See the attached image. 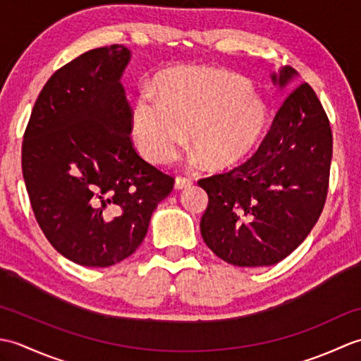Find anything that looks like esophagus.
Here are the masks:
<instances>
[{"label":"esophagus","instance_id":"esophagus-1","mask_svg":"<svg viewBox=\"0 0 361 361\" xmlns=\"http://www.w3.org/2000/svg\"><path fill=\"white\" fill-rule=\"evenodd\" d=\"M194 183V180L190 178V176H188V175H178L175 178V188L176 189H183V188H188V186H190Z\"/></svg>","mask_w":361,"mask_h":361}]
</instances>
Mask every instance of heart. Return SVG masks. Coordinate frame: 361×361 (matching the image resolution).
Returning <instances> with one entry per match:
<instances>
[{"instance_id":"b5f03b06","label":"heart","mask_w":361,"mask_h":361,"mask_svg":"<svg viewBox=\"0 0 361 361\" xmlns=\"http://www.w3.org/2000/svg\"><path fill=\"white\" fill-rule=\"evenodd\" d=\"M159 102L144 91L133 110V135L153 163L173 158L192 133L204 166L239 164L262 141L268 111L240 75L217 68H183L159 80Z\"/></svg>"}]
</instances>
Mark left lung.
<instances>
[{
  "label": "left lung",
  "mask_w": 361,
  "mask_h": 361,
  "mask_svg": "<svg viewBox=\"0 0 361 361\" xmlns=\"http://www.w3.org/2000/svg\"><path fill=\"white\" fill-rule=\"evenodd\" d=\"M296 71L271 79L286 87ZM332 130L315 91L301 83L287 96L255 155L231 171L198 180L209 197L200 231L225 262L267 267L286 259L323 212Z\"/></svg>",
  "instance_id": "obj_1"
}]
</instances>
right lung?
Listing matches in <instances>:
<instances>
[{
	"label": "right lung",
	"instance_id": "right-lung-1",
	"mask_svg": "<svg viewBox=\"0 0 361 361\" xmlns=\"http://www.w3.org/2000/svg\"><path fill=\"white\" fill-rule=\"evenodd\" d=\"M122 44L82 54L38 94L21 147V169L38 226L60 255L110 267L142 243L173 176L137 155L133 111L121 75Z\"/></svg>",
	"mask_w": 361,
	"mask_h": 361
}]
</instances>
